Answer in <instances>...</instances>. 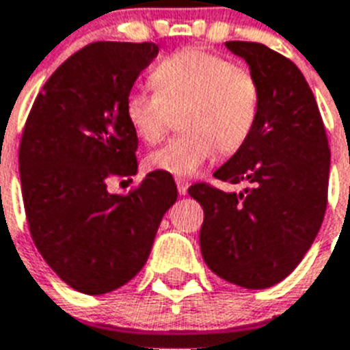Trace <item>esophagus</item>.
<instances>
[{
    "label": "esophagus",
    "mask_w": 350,
    "mask_h": 350,
    "mask_svg": "<svg viewBox=\"0 0 350 350\" xmlns=\"http://www.w3.org/2000/svg\"><path fill=\"white\" fill-rule=\"evenodd\" d=\"M176 185H178V193L182 196L187 195V191H189V183L185 182V180H176Z\"/></svg>",
    "instance_id": "esophagus-1"
}]
</instances>
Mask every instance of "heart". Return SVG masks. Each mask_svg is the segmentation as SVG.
Here are the masks:
<instances>
[{
	"label": "heart",
	"mask_w": 350,
	"mask_h": 350,
	"mask_svg": "<svg viewBox=\"0 0 350 350\" xmlns=\"http://www.w3.org/2000/svg\"><path fill=\"white\" fill-rule=\"evenodd\" d=\"M150 81L154 89H131L124 113L135 135L154 144L167 133L172 116L178 135L148 155L157 172L191 178L221 150L234 154L254 131L260 113V87L243 66L211 51L187 48L155 64Z\"/></svg>",
	"instance_id": "1"
}]
</instances>
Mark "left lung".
Segmentation results:
<instances>
[{
    "label": "left lung",
    "instance_id": "obj_1",
    "mask_svg": "<svg viewBox=\"0 0 350 350\" xmlns=\"http://www.w3.org/2000/svg\"><path fill=\"white\" fill-rule=\"evenodd\" d=\"M260 87L254 131L215 178L248 183L224 193L189 187L200 202V248L215 274L247 289H265L291 273L319 232L327 209L330 150L310 85L289 59L256 42H226Z\"/></svg>",
    "mask_w": 350,
    "mask_h": 350
}]
</instances>
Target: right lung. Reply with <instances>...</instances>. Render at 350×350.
<instances>
[{"label":"right lung","instance_id":"right-lung-1","mask_svg":"<svg viewBox=\"0 0 350 350\" xmlns=\"http://www.w3.org/2000/svg\"><path fill=\"white\" fill-rule=\"evenodd\" d=\"M159 53L154 42H94L66 59L33 103L20 144L25 215L38 252L85 295L118 289L148 260L178 198L172 176L150 172L129 195L107 180L137 174L124 102Z\"/></svg>","mask_w":350,"mask_h":350}]
</instances>
